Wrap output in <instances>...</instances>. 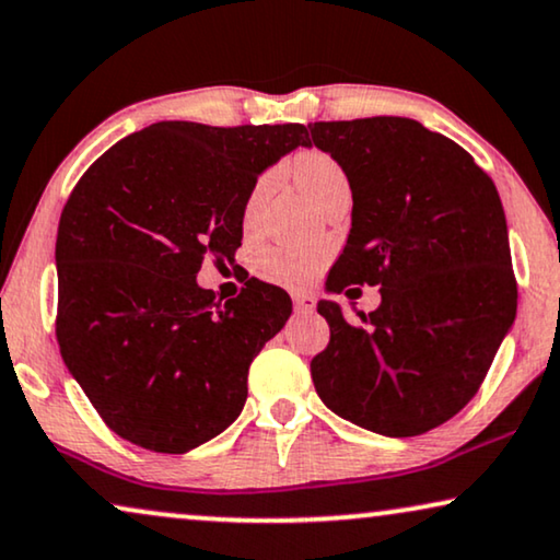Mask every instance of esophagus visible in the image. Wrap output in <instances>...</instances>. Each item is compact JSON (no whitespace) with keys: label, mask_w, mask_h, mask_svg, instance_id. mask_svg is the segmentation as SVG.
Segmentation results:
<instances>
[{"label":"esophagus","mask_w":560,"mask_h":560,"mask_svg":"<svg viewBox=\"0 0 560 560\" xmlns=\"http://www.w3.org/2000/svg\"><path fill=\"white\" fill-rule=\"evenodd\" d=\"M293 303H295V311H301V313H311L313 308H316V298H313L311 293H295Z\"/></svg>","instance_id":"1"}]
</instances>
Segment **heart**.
Listing matches in <instances>:
<instances>
[{"label": "heart", "instance_id": "1", "mask_svg": "<svg viewBox=\"0 0 560 560\" xmlns=\"http://www.w3.org/2000/svg\"><path fill=\"white\" fill-rule=\"evenodd\" d=\"M293 178L298 183V188L318 206L324 201L328 190L347 180V175H343L341 165L336 163L331 155H326V152H305V155L295 160ZM270 186L272 175H262V178L255 183V188L249 190L247 203H244V226L247 229L255 224L259 211H262L267 194H270ZM320 265H324V252L320 249L272 247L265 252L262 259H259V272H262L267 280L280 282V285L305 288L311 285L313 278H316Z\"/></svg>", "mask_w": 560, "mask_h": 560}]
</instances>
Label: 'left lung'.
<instances>
[{
	"mask_svg": "<svg viewBox=\"0 0 560 560\" xmlns=\"http://www.w3.org/2000/svg\"><path fill=\"white\" fill-rule=\"evenodd\" d=\"M308 129L347 173L354 198L347 247L326 290L380 285L382 295L377 311L359 313L364 326H351L339 303H318L331 341L313 357V385L326 408L359 428L420 435L477 395L515 324L500 194L469 152L416 119Z\"/></svg>",
	"mask_w": 560,
	"mask_h": 560,
	"instance_id": "left-lung-1",
	"label": "left lung"
}]
</instances>
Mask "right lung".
<instances>
[{"label":"right lung","mask_w":560,"mask_h":560,"mask_svg":"<svg viewBox=\"0 0 560 560\" xmlns=\"http://www.w3.org/2000/svg\"><path fill=\"white\" fill-rule=\"evenodd\" d=\"M301 144L303 125L158 121L75 183L56 240V336L125 441L186 454L240 418L252 359L293 303L259 280L221 303L196 275L203 257L232 262L257 175Z\"/></svg>","instance_id":"right-lung-1"}]
</instances>
